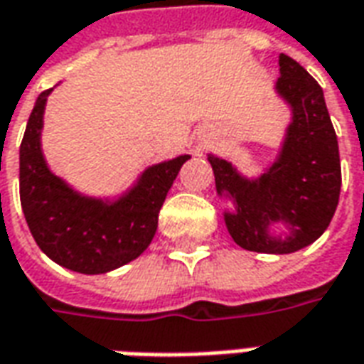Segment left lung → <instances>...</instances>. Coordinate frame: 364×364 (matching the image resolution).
Here are the masks:
<instances>
[{
  "mask_svg": "<svg viewBox=\"0 0 364 364\" xmlns=\"http://www.w3.org/2000/svg\"><path fill=\"white\" fill-rule=\"evenodd\" d=\"M279 68L274 90L290 107L292 120L277 159L255 179L218 156L208 154V161L216 193L232 203L224 213L232 240L247 252L282 255L326 232L339 203L341 164L320 83L287 54L279 56ZM273 223H284L289 232L273 237Z\"/></svg>",
  "mask_w": 364,
  "mask_h": 364,
  "instance_id": "1",
  "label": "left lung"
}]
</instances>
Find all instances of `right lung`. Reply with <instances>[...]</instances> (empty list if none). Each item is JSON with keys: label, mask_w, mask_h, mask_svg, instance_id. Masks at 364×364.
<instances>
[{"label": "right lung", "mask_w": 364, "mask_h": 364, "mask_svg": "<svg viewBox=\"0 0 364 364\" xmlns=\"http://www.w3.org/2000/svg\"><path fill=\"white\" fill-rule=\"evenodd\" d=\"M50 91L36 99L21 142L23 214L36 245L54 263L75 273H109L142 255L151 244L167 191L191 156L144 169L138 181L114 200L85 197L52 173L44 159L41 132Z\"/></svg>", "instance_id": "right-lung-1"}]
</instances>
